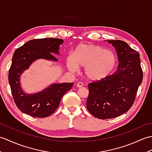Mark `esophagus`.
<instances>
[{
    "label": "esophagus",
    "mask_w": 152,
    "mask_h": 152,
    "mask_svg": "<svg viewBox=\"0 0 152 152\" xmlns=\"http://www.w3.org/2000/svg\"><path fill=\"white\" fill-rule=\"evenodd\" d=\"M76 86H77V87H78V88H82V87H83V84L82 82H79L77 83V85Z\"/></svg>",
    "instance_id": "obj_1"
}]
</instances>
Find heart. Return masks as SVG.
Returning a JSON list of instances; mask_svg holds the SVG:
<instances>
[{"label": "heart", "mask_w": 152, "mask_h": 152, "mask_svg": "<svg viewBox=\"0 0 152 152\" xmlns=\"http://www.w3.org/2000/svg\"><path fill=\"white\" fill-rule=\"evenodd\" d=\"M69 69L74 72L77 68L86 69L88 78L93 81H100L110 76L115 70L118 58L114 51L92 44L80 45L67 57Z\"/></svg>", "instance_id": "1"}]
</instances>
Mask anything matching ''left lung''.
Here are the masks:
<instances>
[{"label":"left lung","instance_id":"left-lung-1","mask_svg":"<svg viewBox=\"0 0 152 152\" xmlns=\"http://www.w3.org/2000/svg\"><path fill=\"white\" fill-rule=\"evenodd\" d=\"M117 51L118 70L107 78L89 83L87 108L98 119L116 118L133 106L143 79L140 55L124 41L108 40Z\"/></svg>","mask_w":152,"mask_h":152}]
</instances>
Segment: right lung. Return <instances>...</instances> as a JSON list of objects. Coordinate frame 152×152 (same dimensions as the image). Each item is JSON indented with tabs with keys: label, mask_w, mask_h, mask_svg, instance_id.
Masks as SVG:
<instances>
[{
	"label": "right lung",
	"mask_w": 152,
	"mask_h": 152,
	"mask_svg": "<svg viewBox=\"0 0 152 152\" xmlns=\"http://www.w3.org/2000/svg\"><path fill=\"white\" fill-rule=\"evenodd\" d=\"M63 40L59 38H40L28 41L15 50L8 73V81L15 104L21 112L35 118H46L59 106L61 100L71 89L73 83H53L44 91L25 94L21 89L19 77L38 59L57 61L51 53H59Z\"/></svg>",
	"instance_id": "obj_1"
}]
</instances>
